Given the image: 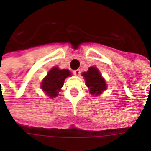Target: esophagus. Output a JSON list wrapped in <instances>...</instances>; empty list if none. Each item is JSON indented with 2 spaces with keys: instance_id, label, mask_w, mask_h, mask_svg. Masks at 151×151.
<instances>
[{
  "instance_id": "34e87169",
  "label": "esophagus",
  "mask_w": 151,
  "mask_h": 151,
  "mask_svg": "<svg viewBox=\"0 0 151 151\" xmlns=\"http://www.w3.org/2000/svg\"><path fill=\"white\" fill-rule=\"evenodd\" d=\"M73 73L75 76H79L81 73V70H73Z\"/></svg>"
}]
</instances>
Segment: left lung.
<instances>
[{"label": "left lung", "mask_w": 151, "mask_h": 151, "mask_svg": "<svg viewBox=\"0 0 151 151\" xmlns=\"http://www.w3.org/2000/svg\"><path fill=\"white\" fill-rule=\"evenodd\" d=\"M85 78V82L92 95L98 96L106 88L105 80L101 77L99 71L96 67H90L87 72L82 73Z\"/></svg>", "instance_id": "obj_1"}]
</instances>
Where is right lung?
<instances>
[{
    "label": "right lung",
    "mask_w": 151,
    "mask_h": 151,
    "mask_svg": "<svg viewBox=\"0 0 151 151\" xmlns=\"http://www.w3.org/2000/svg\"><path fill=\"white\" fill-rule=\"evenodd\" d=\"M70 74L68 70H59L55 66L48 72L47 77L44 78L41 83V88L51 98L57 96L58 92L63 85L65 78L70 76Z\"/></svg>",
    "instance_id": "1"
}]
</instances>
